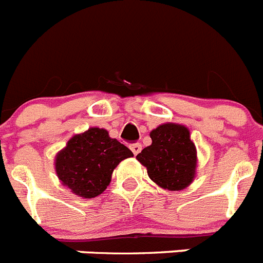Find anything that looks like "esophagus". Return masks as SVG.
<instances>
[{"label":"esophagus","instance_id":"34e87169","mask_svg":"<svg viewBox=\"0 0 263 263\" xmlns=\"http://www.w3.org/2000/svg\"><path fill=\"white\" fill-rule=\"evenodd\" d=\"M130 150L133 152L134 155L139 154V153H141V150H142V145H141V143H133V145L130 146Z\"/></svg>","mask_w":263,"mask_h":263}]
</instances>
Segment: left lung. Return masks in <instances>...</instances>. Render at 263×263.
<instances>
[{
  "label": "left lung",
  "mask_w": 263,
  "mask_h": 263,
  "mask_svg": "<svg viewBox=\"0 0 263 263\" xmlns=\"http://www.w3.org/2000/svg\"><path fill=\"white\" fill-rule=\"evenodd\" d=\"M152 145L137 155L147 168L148 178L168 191H180L191 184L196 174V147L184 125H159L152 130Z\"/></svg>",
  "instance_id": "obj_1"
}]
</instances>
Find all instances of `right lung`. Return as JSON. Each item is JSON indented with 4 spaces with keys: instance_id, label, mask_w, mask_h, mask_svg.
I'll list each match as a JSON object with an SVG mask.
<instances>
[{
    "instance_id": "add662e5",
    "label": "right lung",
    "mask_w": 263,
    "mask_h": 263,
    "mask_svg": "<svg viewBox=\"0 0 263 263\" xmlns=\"http://www.w3.org/2000/svg\"><path fill=\"white\" fill-rule=\"evenodd\" d=\"M133 153L105 129L90 127L76 134L55 158L60 182L75 195L85 199L99 196L110 183L113 170Z\"/></svg>"
}]
</instances>
